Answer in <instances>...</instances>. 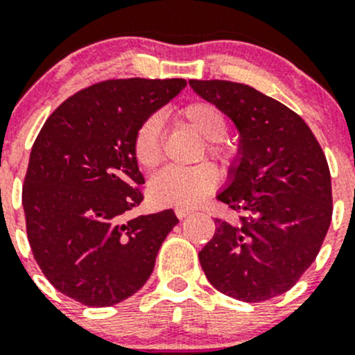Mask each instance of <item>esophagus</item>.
Returning a JSON list of instances; mask_svg holds the SVG:
<instances>
[{
  "label": "esophagus",
  "instance_id": "1",
  "mask_svg": "<svg viewBox=\"0 0 355 355\" xmlns=\"http://www.w3.org/2000/svg\"><path fill=\"white\" fill-rule=\"evenodd\" d=\"M175 213H177L178 218H185V216H189L192 213L191 208H177L175 209Z\"/></svg>",
  "mask_w": 355,
  "mask_h": 355
}]
</instances>
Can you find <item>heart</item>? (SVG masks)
<instances>
[{"instance_id": "heart-1", "label": "heart", "mask_w": 355, "mask_h": 355, "mask_svg": "<svg viewBox=\"0 0 355 355\" xmlns=\"http://www.w3.org/2000/svg\"><path fill=\"white\" fill-rule=\"evenodd\" d=\"M178 119L187 123L205 140L206 153L220 163H229L234 157V149L223 142L227 133L225 114L215 104L196 101L178 109ZM133 157L146 171L156 170L163 161L161 147V119L149 116L137 128L133 137ZM218 182V171L213 164L201 163L192 168H168L150 180L149 192L154 201L161 205L191 208L201 202Z\"/></svg>"}]
</instances>
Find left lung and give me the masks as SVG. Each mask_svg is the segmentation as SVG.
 Listing matches in <instances>:
<instances>
[{
  "label": "left lung",
  "instance_id": "obj_1",
  "mask_svg": "<svg viewBox=\"0 0 355 355\" xmlns=\"http://www.w3.org/2000/svg\"><path fill=\"white\" fill-rule=\"evenodd\" d=\"M239 130V161L216 199L239 215L215 218L199 251L209 283L227 297L263 302L286 293L318 257L331 223L328 161L307 123L248 85L191 79Z\"/></svg>",
  "mask_w": 355,
  "mask_h": 355
}]
</instances>
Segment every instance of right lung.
<instances>
[{"label": "right lung", "instance_id": "obj_1", "mask_svg": "<svg viewBox=\"0 0 355 355\" xmlns=\"http://www.w3.org/2000/svg\"><path fill=\"white\" fill-rule=\"evenodd\" d=\"M185 79H107L62 102L31 150L22 187L27 239L44 277L88 307L132 297L178 223L173 209L128 220L142 202L133 137Z\"/></svg>", "mask_w": 355, "mask_h": 355}]
</instances>
